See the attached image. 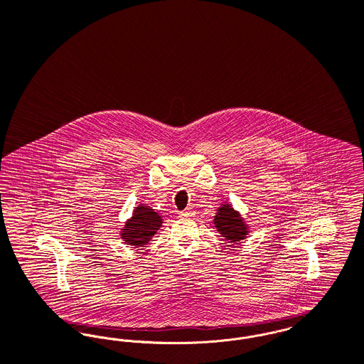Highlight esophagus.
Wrapping results in <instances>:
<instances>
[{"mask_svg":"<svg viewBox=\"0 0 364 364\" xmlns=\"http://www.w3.org/2000/svg\"><path fill=\"white\" fill-rule=\"evenodd\" d=\"M193 214L195 213H193V208H187V209H184V210L181 212L183 217H193Z\"/></svg>","mask_w":364,"mask_h":364,"instance_id":"esophagus-1","label":"esophagus"}]
</instances>
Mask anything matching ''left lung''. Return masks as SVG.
Masks as SVG:
<instances>
[{
    "label": "left lung",
    "instance_id": "left-lung-1",
    "mask_svg": "<svg viewBox=\"0 0 364 364\" xmlns=\"http://www.w3.org/2000/svg\"><path fill=\"white\" fill-rule=\"evenodd\" d=\"M214 224L220 234L230 242H239L246 235V225L232 208L224 205L214 217Z\"/></svg>",
    "mask_w": 364,
    "mask_h": 364
}]
</instances>
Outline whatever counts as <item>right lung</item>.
<instances>
[{
  "mask_svg": "<svg viewBox=\"0 0 364 364\" xmlns=\"http://www.w3.org/2000/svg\"><path fill=\"white\" fill-rule=\"evenodd\" d=\"M162 224V218L149 206H139L134 209L132 220L125 225L122 237L128 245L143 246L147 245L152 235Z\"/></svg>",
  "mask_w": 364,
  "mask_h": 364,
  "instance_id": "1",
  "label": "right lung"
}]
</instances>
